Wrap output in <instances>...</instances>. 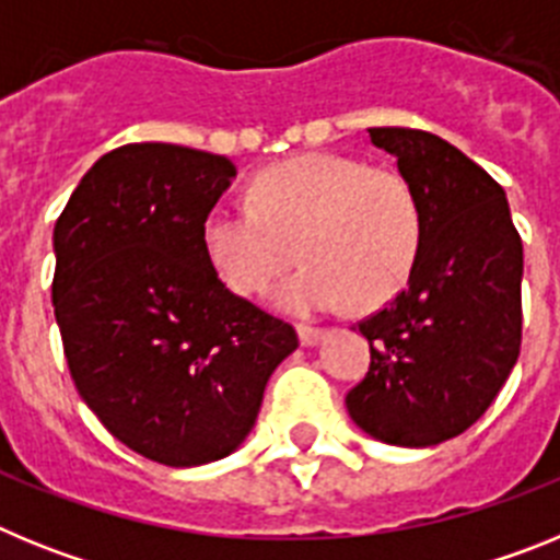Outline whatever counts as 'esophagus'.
I'll return each instance as SVG.
<instances>
[{
    "mask_svg": "<svg viewBox=\"0 0 560 560\" xmlns=\"http://www.w3.org/2000/svg\"><path fill=\"white\" fill-rule=\"evenodd\" d=\"M325 328H314V325H300V341H303L305 348H314L316 341L323 339Z\"/></svg>",
    "mask_w": 560,
    "mask_h": 560,
    "instance_id": "1",
    "label": "esophagus"
}]
</instances>
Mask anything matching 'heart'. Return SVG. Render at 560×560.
<instances>
[{
    "label": "heart",
    "mask_w": 560,
    "mask_h": 560,
    "mask_svg": "<svg viewBox=\"0 0 560 560\" xmlns=\"http://www.w3.org/2000/svg\"><path fill=\"white\" fill-rule=\"evenodd\" d=\"M252 201L212 207L201 232L212 269L235 294H266L296 255L308 266L280 289L296 314L348 296L355 308H375L407 283L423 219L418 192L395 167L305 153L260 173Z\"/></svg>",
    "instance_id": "b5f03b06"
}]
</instances>
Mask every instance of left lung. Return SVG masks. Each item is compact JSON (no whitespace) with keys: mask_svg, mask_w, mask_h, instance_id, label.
<instances>
[{"mask_svg":"<svg viewBox=\"0 0 560 560\" xmlns=\"http://www.w3.org/2000/svg\"><path fill=\"white\" fill-rule=\"evenodd\" d=\"M415 187L423 235L407 285L353 330L368 375L350 418L393 446H434L474 427L522 348V235L497 179L420 128H370Z\"/></svg>","mask_w":560,"mask_h":560,"instance_id":"obj_1","label":"left lung"}]
</instances>
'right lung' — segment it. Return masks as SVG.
Here are the masks:
<instances>
[{
	"label": "right lung",
	"instance_id": "add662e5",
	"mask_svg": "<svg viewBox=\"0 0 560 560\" xmlns=\"http://www.w3.org/2000/svg\"><path fill=\"white\" fill-rule=\"evenodd\" d=\"M232 176L219 153L131 142L92 165L52 232V305L78 393L122 446L171 468L235 452L300 345L207 257L205 219Z\"/></svg>",
	"mask_w": 560,
	"mask_h": 560
}]
</instances>
